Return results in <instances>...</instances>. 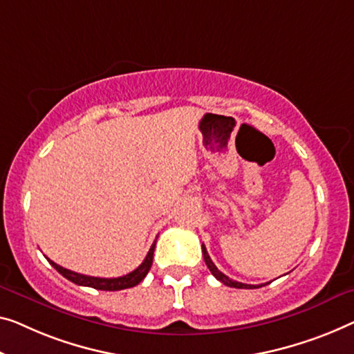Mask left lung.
Here are the masks:
<instances>
[{
    "instance_id": "8db88e82",
    "label": "left lung",
    "mask_w": 354,
    "mask_h": 354,
    "mask_svg": "<svg viewBox=\"0 0 354 354\" xmlns=\"http://www.w3.org/2000/svg\"><path fill=\"white\" fill-rule=\"evenodd\" d=\"M202 252H203V259H205V263H207L209 272L213 273L216 279H219L221 283L225 284V286H230V288H239V289H256V288H262L266 286V284H245V283H240V281H235V279L229 278L227 275H224L223 272L218 270V267L214 266L213 261H211V257L208 254L207 248H205V245H202Z\"/></svg>"
}]
</instances>
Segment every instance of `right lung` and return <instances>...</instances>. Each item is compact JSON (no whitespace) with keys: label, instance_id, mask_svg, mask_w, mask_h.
I'll return each mask as SVG.
<instances>
[{"label":"right lung","instance_id":"add662e5","mask_svg":"<svg viewBox=\"0 0 354 354\" xmlns=\"http://www.w3.org/2000/svg\"><path fill=\"white\" fill-rule=\"evenodd\" d=\"M154 250H156V241L152 243L149 252L145 257V261L141 262V266L138 268H135L133 272L127 273L124 277H118V278H98V277H87V275H81V273L71 272L68 268L60 267L59 263H55L54 261L47 259L50 262V266L55 268L57 272L62 273L66 279H70L75 284H79V286H88L93 289H100V291H120V289H127V288H133L136 284L141 283L145 279V277L149 272V268L152 266V257H154Z\"/></svg>","mask_w":354,"mask_h":354}]
</instances>
